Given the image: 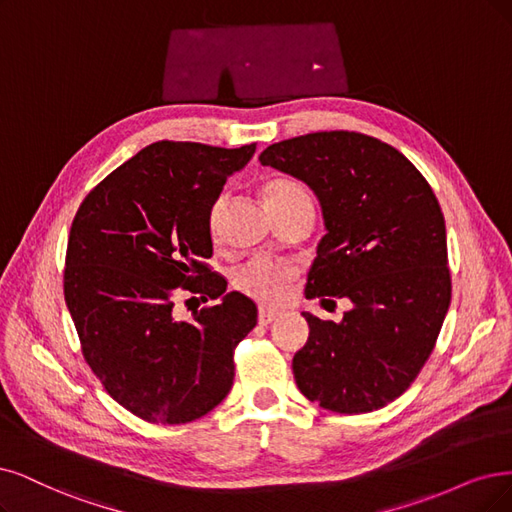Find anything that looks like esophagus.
<instances>
[{"instance_id":"obj_1","label":"esophagus","mask_w":512,"mask_h":512,"mask_svg":"<svg viewBox=\"0 0 512 512\" xmlns=\"http://www.w3.org/2000/svg\"><path fill=\"white\" fill-rule=\"evenodd\" d=\"M276 318H278V312H276V310L266 308V306L259 308V325H270V323H274Z\"/></svg>"}]
</instances>
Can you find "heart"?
Segmentation results:
<instances>
[{
  "mask_svg": "<svg viewBox=\"0 0 512 512\" xmlns=\"http://www.w3.org/2000/svg\"><path fill=\"white\" fill-rule=\"evenodd\" d=\"M263 196H266L268 204H276L308 194L304 192V187L291 179H272L263 187ZM219 206L221 202L215 206V215L219 211ZM293 278L295 268L291 263L272 257H253L234 270L232 282L240 293L263 301V304L274 306L287 297Z\"/></svg>",
  "mask_w": 512,
  "mask_h": 512,
  "instance_id": "obj_1",
  "label": "heart"
}]
</instances>
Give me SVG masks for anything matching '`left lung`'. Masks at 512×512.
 <instances>
[{
	"label": "left lung",
	"mask_w": 512,
	"mask_h": 512,
	"mask_svg": "<svg viewBox=\"0 0 512 512\" xmlns=\"http://www.w3.org/2000/svg\"><path fill=\"white\" fill-rule=\"evenodd\" d=\"M259 162L310 185L323 208L306 297L352 301L342 323L304 312L297 388L337 413L386 407L422 371L449 310L437 196L399 149L361 132H310L263 149Z\"/></svg>",
	"instance_id": "left-lung-1"
}]
</instances>
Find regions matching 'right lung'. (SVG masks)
Here are the masks:
<instances>
[{
	"label": "right lung",
	"instance_id": "obj_1",
	"mask_svg": "<svg viewBox=\"0 0 512 512\" xmlns=\"http://www.w3.org/2000/svg\"><path fill=\"white\" fill-rule=\"evenodd\" d=\"M158 141L107 175L73 217L63 291L82 354L113 401L149 424H187L234 384L257 306L211 272V211L255 154ZM217 298L179 321V296ZM194 299V297H192Z\"/></svg>",
	"mask_w": 512,
	"mask_h": 512
}]
</instances>
